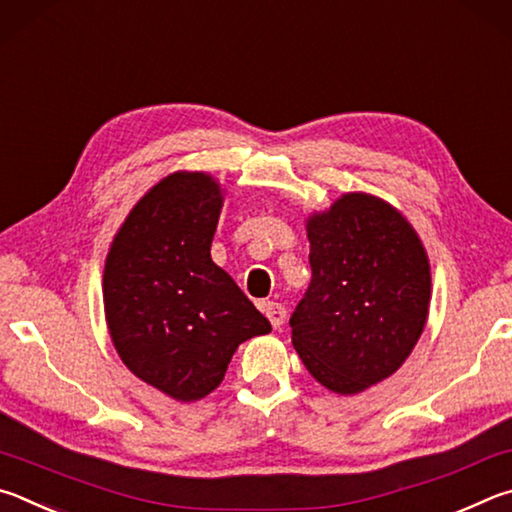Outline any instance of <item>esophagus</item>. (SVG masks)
<instances>
[{"label":"esophagus","mask_w":512,"mask_h":512,"mask_svg":"<svg viewBox=\"0 0 512 512\" xmlns=\"http://www.w3.org/2000/svg\"><path fill=\"white\" fill-rule=\"evenodd\" d=\"M263 310H265V315H267V319H270V324L274 328H281L285 324V315H288V312H285V308L281 306V303L267 301L265 306H263Z\"/></svg>","instance_id":"34e87169"}]
</instances>
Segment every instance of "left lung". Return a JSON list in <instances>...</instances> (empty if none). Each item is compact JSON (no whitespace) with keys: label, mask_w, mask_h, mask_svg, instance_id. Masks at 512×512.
I'll return each instance as SVG.
<instances>
[{"label":"left lung","mask_w":512,"mask_h":512,"mask_svg":"<svg viewBox=\"0 0 512 512\" xmlns=\"http://www.w3.org/2000/svg\"><path fill=\"white\" fill-rule=\"evenodd\" d=\"M306 227L312 279L292 344L312 378L353 396L396 373L423 335L427 251L405 215L366 193L342 195Z\"/></svg>","instance_id":"1"}]
</instances>
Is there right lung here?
<instances>
[{"label": "right lung", "instance_id": "obj_1", "mask_svg": "<svg viewBox=\"0 0 512 512\" xmlns=\"http://www.w3.org/2000/svg\"><path fill=\"white\" fill-rule=\"evenodd\" d=\"M222 188L173 173L134 204L103 272L105 319L123 364L166 396L193 402L218 387L236 348L272 330L211 261Z\"/></svg>", "mask_w": 512, "mask_h": 512}]
</instances>
